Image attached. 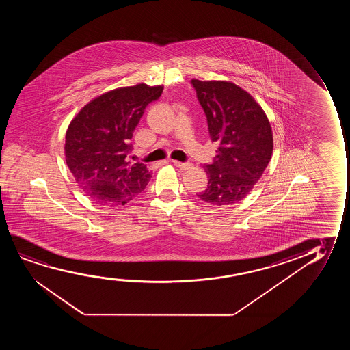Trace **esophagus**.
Instances as JSON below:
<instances>
[{
    "label": "esophagus",
    "instance_id": "obj_1",
    "mask_svg": "<svg viewBox=\"0 0 350 350\" xmlns=\"http://www.w3.org/2000/svg\"><path fill=\"white\" fill-rule=\"evenodd\" d=\"M172 163L174 166H177L180 170H189V168L192 167L191 163H182V161H177V160H172Z\"/></svg>",
    "mask_w": 350,
    "mask_h": 350
}]
</instances>
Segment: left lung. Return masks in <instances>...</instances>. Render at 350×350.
<instances>
[{
  "instance_id": "8db88e82",
  "label": "left lung",
  "mask_w": 350,
  "mask_h": 350,
  "mask_svg": "<svg viewBox=\"0 0 350 350\" xmlns=\"http://www.w3.org/2000/svg\"><path fill=\"white\" fill-rule=\"evenodd\" d=\"M206 113L211 141L217 144L213 163L204 166L206 190L197 193L213 206H228L247 196L273 154L268 117L247 92L232 82L191 80Z\"/></svg>"
}]
</instances>
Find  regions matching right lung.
I'll return each mask as SVG.
<instances>
[{"instance_id": "obj_1", "label": "right lung", "mask_w": 350, "mask_h": 350, "mask_svg": "<svg viewBox=\"0 0 350 350\" xmlns=\"http://www.w3.org/2000/svg\"><path fill=\"white\" fill-rule=\"evenodd\" d=\"M163 90L139 83L107 92L82 107L68 126V167L98 204L124 206L147 187L152 173L144 163L129 161L130 141L146 107Z\"/></svg>"}]
</instances>
